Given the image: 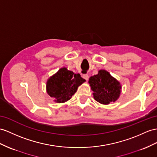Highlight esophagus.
<instances>
[{
	"label": "esophagus",
	"mask_w": 157,
	"mask_h": 157,
	"mask_svg": "<svg viewBox=\"0 0 157 157\" xmlns=\"http://www.w3.org/2000/svg\"><path fill=\"white\" fill-rule=\"evenodd\" d=\"M82 77H83V78L85 79L86 81H87L88 79H89V75H88L87 74H83Z\"/></svg>",
	"instance_id": "obj_1"
}]
</instances>
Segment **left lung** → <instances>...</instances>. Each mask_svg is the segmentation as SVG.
Segmentation results:
<instances>
[{
	"label": "left lung",
	"instance_id": "8db88e82",
	"mask_svg": "<svg viewBox=\"0 0 157 157\" xmlns=\"http://www.w3.org/2000/svg\"><path fill=\"white\" fill-rule=\"evenodd\" d=\"M89 83L95 101L103 105H109L120 97L121 85L117 79L105 70H100L98 74L91 76Z\"/></svg>",
	"mask_w": 157,
	"mask_h": 157
}]
</instances>
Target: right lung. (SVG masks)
<instances>
[{
    "label": "right lung",
    "instance_id": "obj_1",
    "mask_svg": "<svg viewBox=\"0 0 157 157\" xmlns=\"http://www.w3.org/2000/svg\"><path fill=\"white\" fill-rule=\"evenodd\" d=\"M86 79H83L79 74H74L68 70L66 67L60 69L48 79L46 92L56 103H65L74 95L78 88Z\"/></svg>",
    "mask_w": 157,
    "mask_h": 157
}]
</instances>
